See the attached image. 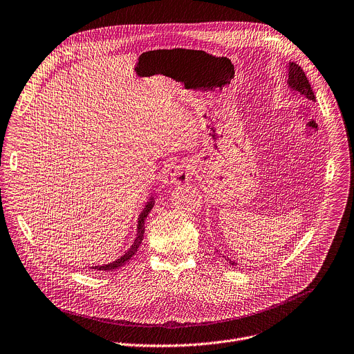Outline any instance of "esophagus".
<instances>
[{
  "label": "esophagus",
  "mask_w": 354,
  "mask_h": 354,
  "mask_svg": "<svg viewBox=\"0 0 354 354\" xmlns=\"http://www.w3.org/2000/svg\"><path fill=\"white\" fill-rule=\"evenodd\" d=\"M190 175H192L190 165L187 162H179V164L169 165L165 169L162 182L168 185H182L190 179Z\"/></svg>",
  "instance_id": "34e87169"
}]
</instances>
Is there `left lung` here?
Wrapping results in <instances>:
<instances>
[{
    "mask_svg": "<svg viewBox=\"0 0 354 354\" xmlns=\"http://www.w3.org/2000/svg\"><path fill=\"white\" fill-rule=\"evenodd\" d=\"M288 84L289 87L292 88V91H296L299 93L300 95L308 98V100H313L315 101V95H314V91L308 83V79L304 73V71L301 69V66H299L297 64L292 62L289 65V79H288ZM229 263L232 266H236V263L234 261H230Z\"/></svg>",
    "mask_w": 354,
    "mask_h": 354,
    "instance_id": "8db88e82",
    "label": "left lung"
}]
</instances>
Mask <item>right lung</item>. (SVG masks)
<instances>
[{
    "instance_id": "add662e5",
    "label": "right lung",
    "mask_w": 354,
    "mask_h": 354,
    "mask_svg": "<svg viewBox=\"0 0 354 354\" xmlns=\"http://www.w3.org/2000/svg\"><path fill=\"white\" fill-rule=\"evenodd\" d=\"M151 200H153V198H151ZM153 205H154V203L150 201V203L146 205L145 211L140 214L139 225H138V236H136V239H135L132 248H131L122 257L118 259L116 261L109 263V264H106V266H101V267H91V270H97V271H112V270H116V268L122 267L125 263H128V261L135 256V253L138 252V249H139V246H140V243H142V241H143V234H145V219L147 218V215H149V212L151 211Z\"/></svg>"
}]
</instances>
